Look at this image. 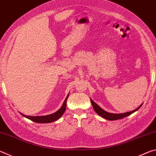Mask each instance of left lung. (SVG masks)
Listing matches in <instances>:
<instances>
[{"label":"left lung","mask_w":156,"mask_h":156,"mask_svg":"<svg viewBox=\"0 0 156 156\" xmlns=\"http://www.w3.org/2000/svg\"><path fill=\"white\" fill-rule=\"evenodd\" d=\"M91 102L92 104V106H93V107H94V111L96 112L97 114H98L99 115L101 116V117H102L103 118H105V119H107L108 120H116L122 119V118H125V117H126V116L132 114V113L136 112V111H138L142 105V104L140 105L135 110L131 111V112H129L122 113H112L107 112H106V111L102 109L101 107H100L96 103V102L93 101L92 99H91Z\"/></svg>","instance_id":"obj_1"}]
</instances>
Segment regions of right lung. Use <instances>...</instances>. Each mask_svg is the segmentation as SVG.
Instances as JSON below:
<instances>
[{
    "mask_svg": "<svg viewBox=\"0 0 156 156\" xmlns=\"http://www.w3.org/2000/svg\"><path fill=\"white\" fill-rule=\"evenodd\" d=\"M68 94L67 98H66L64 102L62 105V107L60 108V109L57 111V112L51 113V114L47 115H38V116H31V115H25V114H23V113H20V114L22 115L24 117L28 118L31 120H32L33 122H38V123H50L52 122H54L57 120H58L59 118L61 117L63 115V113L65 112L66 109V105H67V100L69 97Z\"/></svg>",
    "mask_w": 156,
    "mask_h": 156,
    "instance_id": "right-lung-1",
    "label": "right lung"
}]
</instances>
